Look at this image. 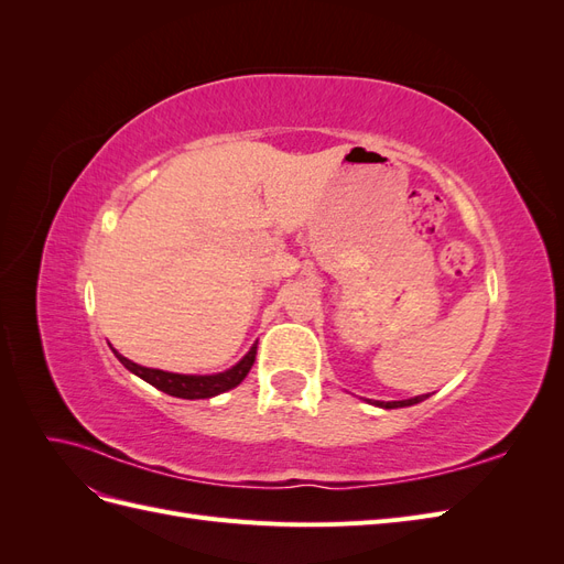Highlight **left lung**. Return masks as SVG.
Returning a JSON list of instances; mask_svg holds the SVG:
<instances>
[{"label":"left lung","mask_w":564,"mask_h":564,"mask_svg":"<svg viewBox=\"0 0 564 564\" xmlns=\"http://www.w3.org/2000/svg\"><path fill=\"white\" fill-rule=\"evenodd\" d=\"M421 400H425L423 395L419 398H409V400H400V402H377L379 406H386V409H395V406H409V404H419Z\"/></svg>","instance_id":"obj_1"}]
</instances>
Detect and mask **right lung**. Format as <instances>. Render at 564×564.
I'll use <instances>...</instances> for the list:
<instances>
[{
	"label": "right lung",
	"mask_w": 564,
	"mask_h": 564,
	"mask_svg": "<svg viewBox=\"0 0 564 564\" xmlns=\"http://www.w3.org/2000/svg\"><path fill=\"white\" fill-rule=\"evenodd\" d=\"M112 352L117 355L119 362L135 373V377H141L150 386H155L158 390L166 392V395L183 398V400H204V398L218 395V392H226L245 381V377L256 360V344L232 369H228L224 373H214V377H185V373L148 369V367H141V365L127 360V357H122L117 350H112Z\"/></svg>",
	"instance_id": "1"
}]
</instances>
